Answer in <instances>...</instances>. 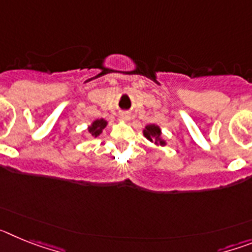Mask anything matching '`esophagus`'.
<instances>
[{
	"mask_svg": "<svg viewBox=\"0 0 252 252\" xmlns=\"http://www.w3.org/2000/svg\"><path fill=\"white\" fill-rule=\"evenodd\" d=\"M120 116H121V119H124L125 121L130 120V113H128V112H121V113H120Z\"/></svg>",
	"mask_w": 252,
	"mask_h": 252,
	"instance_id": "esophagus-1",
	"label": "esophagus"
}]
</instances>
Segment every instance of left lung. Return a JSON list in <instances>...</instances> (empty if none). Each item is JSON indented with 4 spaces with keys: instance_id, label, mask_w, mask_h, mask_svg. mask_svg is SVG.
I'll return each mask as SVG.
<instances>
[{
    "instance_id": "1",
    "label": "left lung",
    "mask_w": 252,
    "mask_h": 252,
    "mask_svg": "<svg viewBox=\"0 0 252 252\" xmlns=\"http://www.w3.org/2000/svg\"><path fill=\"white\" fill-rule=\"evenodd\" d=\"M144 136L149 140V141L154 142L155 145L164 146L165 145V141L161 139V130L158 125H148L144 130Z\"/></svg>"
}]
</instances>
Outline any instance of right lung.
I'll list each match as a JSON object with an SVG mask.
<instances>
[{"label":"right lung","instance_id":"1","mask_svg":"<svg viewBox=\"0 0 252 252\" xmlns=\"http://www.w3.org/2000/svg\"><path fill=\"white\" fill-rule=\"evenodd\" d=\"M107 126V121L103 119H99V120H95V121L92 122L91 126H88V131L92 135L93 137H97L101 135L102 130Z\"/></svg>","mask_w":252,"mask_h":252}]
</instances>
